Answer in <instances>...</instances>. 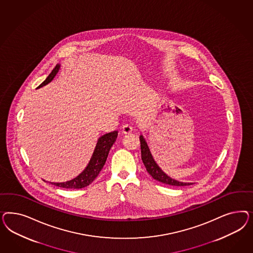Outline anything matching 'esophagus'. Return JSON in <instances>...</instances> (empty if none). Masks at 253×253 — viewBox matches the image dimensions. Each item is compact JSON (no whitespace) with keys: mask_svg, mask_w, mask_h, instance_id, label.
Segmentation results:
<instances>
[{"mask_svg":"<svg viewBox=\"0 0 253 253\" xmlns=\"http://www.w3.org/2000/svg\"><path fill=\"white\" fill-rule=\"evenodd\" d=\"M132 131V127L129 124H125L122 127V132L124 134H128Z\"/></svg>","mask_w":253,"mask_h":253,"instance_id":"1","label":"esophagus"}]
</instances>
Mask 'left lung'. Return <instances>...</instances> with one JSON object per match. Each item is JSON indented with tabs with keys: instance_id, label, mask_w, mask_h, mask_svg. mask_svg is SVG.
Returning a JSON list of instances; mask_svg holds the SVG:
<instances>
[{
	"instance_id": "8db88e82",
	"label": "left lung",
	"mask_w": 253,
	"mask_h": 253,
	"mask_svg": "<svg viewBox=\"0 0 253 253\" xmlns=\"http://www.w3.org/2000/svg\"><path fill=\"white\" fill-rule=\"evenodd\" d=\"M140 143H141V155H142V161L144 162V165L146 166L147 172L153 177L155 180L161 182L162 184L173 185V186H184V185H190L192 183H184L179 182L167 175L156 163L154 160L153 156L150 152V149L147 146L146 139L143 135H140Z\"/></svg>"
}]
</instances>
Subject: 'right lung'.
<instances>
[{
    "instance_id": "right-lung-1",
    "label": "right lung",
    "mask_w": 253,
    "mask_h": 253,
    "mask_svg": "<svg viewBox=\"0 0 253 253\" xmlns=\"http://www.w3.org/2000/svg\"><path fill=\"white\" fill-rule=\"evenodd\" d=\"M59 69H60V65L57 64L55 68L52 70V72L49 74V76L46 78L45 81L39 85L37 89L51 83L54 80V77L56 76V74L58 73ZM117 136H118V130H114L112 132H108L98 138L91 160L87 164L86 168L78 176L67 182H63V183L50 182V184H54L62 188H74V189L84 188L85 186L89 185L97 177L101 169L104 167L109 150L115 143Z\"/></svg>"
}]
</instances>
